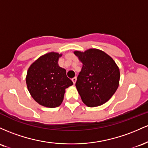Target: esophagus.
<instances>
[{
    "label": "esophagus",
    "instance_id": "esophagus-1",
    "mask_svg": "<svg viewBox=\"0 0 148 148\" xmlns=\"http://www.w3.org/2000/svg\"><path fill=\"white\" fill-rule=\"evenodd\" d=\"M76 80H77V77H73V78L72 79V81H73V84H75Z\"/></svg>",
    "mask_w": 148,
    "mask_h": 148
}]
</instances>
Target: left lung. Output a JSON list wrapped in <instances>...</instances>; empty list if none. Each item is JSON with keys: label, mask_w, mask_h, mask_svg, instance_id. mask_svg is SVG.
Instances as JSON below:
<instances>
[{"label": "left lung", "mask_w": 148, "mask_h": 148, "mask_svg": "<svg viewBox=\"0 0 148 148\" xmlns=\"http://www.w3.org/2000/svg\"><path fill=\"white\" fill-rule=\"evenodd\" d=\"M83 64L75 86L82 101L89 107L107 102L119 85V70L113 59L103 51L89 49L74 52Z\"/></svg>", "instance_id": "8db88e82"}]
</instances>
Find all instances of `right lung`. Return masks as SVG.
<instances>
[{"instance_id":"1","label":"right lung","mask_w":148,"mask_h":148,"mask_svg":"<svg viewBox=\"0 0 148 148\" xmlns=\"http://www.w3.org/2000/svg\"><path fill=\"white\" fill-rule=\"evenodd\" d=\"M61 54L50 52L31 64L26 75V84L31 96L38 103L56 108L64 100L65 89L73 84L58 60Z\"/></svg>"}]
</instances>
